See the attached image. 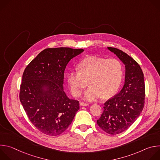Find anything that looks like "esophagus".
I'll list each match as a JSON object with an SVG mask.
<instances>
[{
    "mask_svg": "<svg viewBox=\"0 0 160 160\" xmlns=\"http://www.w3.org/2000/svg\"><path fill=\"white\" fill-rule=\"evenodd\" d=\"M80 104L81 106H88L89 104L88 103H87V102H80Z\"/></svg>",
    "mask_w": 160,
    "mask_h": 160,
    "instance_id": "1",
    "label": "esophagus"
}]
</instances>
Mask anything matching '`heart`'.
Instances as JSON below:
<instances>
[{"label":"heart","mask_w":160,"mask_h":160,"mask_svg":"<svg viewBox=\"0 0 160 160\" xmlns=\"http://www.w3.org/2000/svg\"><path fill=\"white\" fill-rule=\"evenodd\" d=\"M79 71L68 74V82L75 97L79 96L82 90L90 87L84 93L89 101L101 96L108 98L115 95L118 90L123 77V66L116 59L89 57L78 64Z\"/></svg>","instance_id":"heart-1"}]
</instances>
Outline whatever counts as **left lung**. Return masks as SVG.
I'll use <instances>...</instances> for the list:
<instances>
[{
	"mask_svg": "<svg viewBox=\"0 0 160 160\" xmlns=\"http://www.w3.org/2000/svg\"><path fill=\"white\" fill-rule=\"evenodd\" d=\"M108 49L125 65V80L120 92L104 103L97 123L105 132L116 135L127 130L141 115L145 102V83L141 68L132 58L118 49Z\"/></svg>",
	"mask_w": 160,
	"mask_h": 160,
	"instance_id": "8db88e82",
	"label": "left lung"
}]
</instances>
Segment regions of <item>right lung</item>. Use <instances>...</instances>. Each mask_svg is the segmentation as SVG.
<instances>
[{
	"label": "right lung",
	"mask_w": 160,
	"mask_h": 160,
	"mask_svg": "<svg viewBox=\"0 0 160 160\" xmlns=\"http://www.w3.org/2000/svg\"><path fill=\"white\" fill-rule=\"evenodd\" d=\"M82 52V49L70 48L45 49L22 74L20 101L32 123L44 134L55 136L64 132L80 108L78 101L67 97L62 84L67 64Z\"/></svg>",
	"instance_id": "1"
}]
</instances>
